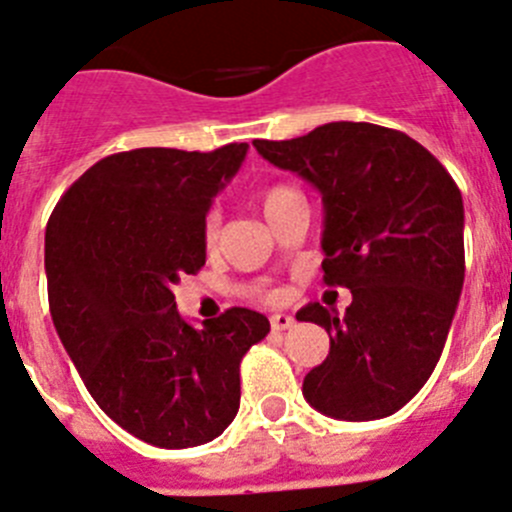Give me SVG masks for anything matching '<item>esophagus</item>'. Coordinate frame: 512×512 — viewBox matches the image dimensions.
<instances>
[{
    "instance_id": "esophagus-1",
    "label": "esophagus",
    "mask_w": 512,
    "mask_h": 512,
    "mask_svg": "<svg viewBox=\"0 0 512 512\" xmlns=\"http://www.w3.org/2000/svg\"><path fill=\"white\" fill-rule=\"evenodd\" d=\"M292 327H294L292 314H274V317H271V330H274V332L292 330Z\"/></svg>"
}]
</instances>
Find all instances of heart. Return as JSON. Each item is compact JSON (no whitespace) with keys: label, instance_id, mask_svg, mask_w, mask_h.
I'll list each match as a JSON object with an SVG mask.
<instances>
[{"label":"heart","instance_id":"b5f03b06","mask_svg":"<svg viewBox=\"0 0 512 512\" xmlns=\"http://www.w3.org/2000/svg\"><path fill=\"white\" fill-rule=\"evenodd\" d=\"M292 203H304L302 192L292 185H271L261 192V210H264L266 218L274 215L276 210L287 208V205ZM218 233H220V213L218 210H210V213L205 215V225H203L205 246H213V243L218 241ZM266 299L276 302V299H279V292H269L266 294Z\"/></svg>","mask_w":512,"mask_h":512}]
</instances>
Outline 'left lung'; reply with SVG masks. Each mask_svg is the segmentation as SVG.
<instances>
[{"mask_svg": "<svg viewBox=\"0 0 512 512\" xmlns=\"http://www.w3.org/2000/svg\"><path fill=\"white\" fill-rule=\"evenodd\" d=\"M253 147L322 192L325 284L353 292L342 317L317 302L297 312L330 335V355L307 373L304 398L342 421L396 414L437 368L462 294L457 182L403 131L365 121Z\"/></svg>", "mask_w": 512, "mask_h": 512, "instance_id": "8db88e82", "label": "left lung"}]
</instances>
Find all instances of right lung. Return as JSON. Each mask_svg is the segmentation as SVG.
<instances>
[{
    "mask_svg": "<svg viewBox=\"0 0 512 512\" xmlns=\"http://www.w3.org/2000/svg\"><path fill=\"white\" fill-rule=\"evenodd\" d=\"M246 149L111 154L65 190L48 220L60 342L103 414L154 447L220 437L238 414L243 355L269 335V320L246 307L195 330L172 294L182 274L205 266V213Z\"/></svg>",
    "mask_w": 512,
    "mask_h": 512,
    "instance_id": "obj_1",
    "label": "right lung"
}]
</instances>
